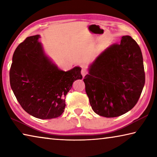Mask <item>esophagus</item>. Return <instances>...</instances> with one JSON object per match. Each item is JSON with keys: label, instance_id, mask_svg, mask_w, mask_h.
Instances as JSON below:
<instances>
[{"label": "esophagus", "instance_id": "obj_1", "mask_svg": "<svg viewBox=\"0 0 157 157\" xmlns=\"http://www.w3.org/2000/svg\"><path fill=\"white\" fill-rule=\"evenodd\" d=\"M81 73H82V75L83 76V77H84L85 75H87V74H88V71L86 70V68L83 67V68H82Z\"/></svg>", "mask_w": 157, "mask_h": 157}]
</instances>
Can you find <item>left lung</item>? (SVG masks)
<instances>
[{
    "label": "left lung",
    "mask_w": 157,
    "mask_h": 157,
    "mask_svg": "<svg viewBox=\"0 0 157 157\" xmlns=\"http://www.w3.org/2000/svg\"><path fill=\"white\" fill-rule=\"evenodd\" d=\"M90 105L95 113L106 118L120 116L139 100L145 76L141 50L130 36L111 45L89 68L83 79Z\"/></svg>",
    "instance_id": "8db88e82"
}]
</instances>
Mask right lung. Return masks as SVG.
<instances>
[{
	"label": "right lung",
	"instance_id": "add662e5",
	"mask_svg": "<svg viewBox=\"0 0 157 157\" xmlns=\"http://www.w3.org/2000/svg\"><path fill=\"white\" fill-rule=\"evenodd\" d=\"M40 36H28L16 48L10 71V86L22 108L35 118L51 119L63 113L65 97L81 68L63 71L48 57Z\"/></svg>",
	"mask_w": 157,
	"mask_h": 157
}]
</instances>
